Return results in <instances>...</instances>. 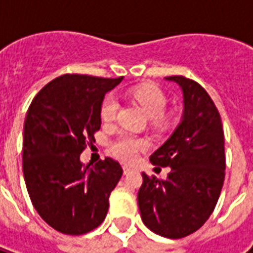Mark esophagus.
<instances>
[{
  "mask_svg": "<svg viewBox=\"0 0 253 253\" xmlns=\"http://www.w3.org/2000/svg\"><path fill=\"white\" fill-rule=\"evenodd\" d=\"M131 170H132V168L128 166H123V172H125V174H127V173H130Z\"/></svg>",
  "mask_w": 253,
  "mask_h": 253,
  "instance_id": "esophagus-1",
  "label": "esophagus"
}]
</instances>
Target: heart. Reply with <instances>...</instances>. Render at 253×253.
<instances>
[{
    "instance_id": "heart-1",
    "label": "heart",
    "mask_w": 253,
    "mask_h": 253,
    "mask_svg": "<svg viewBox=\"0 0 253 253\" xmlns=\"http://www.w3.org/2000/svg\"><path fill=\"white\" fill-rule=\"evenodd\" d=\"M132 98L143 107L146 114L150 118H158L164 113L167 106V98L164 93L154 84L139 85L130 90ZM118 111V101L113 95H107L101 105V118L105 122H111L115 118ZM147 147L144 139L136 138L134 135H121L113 144V154L125 163H132L138 158L139 151H143Z\"/></svg>"
}]
</instances>
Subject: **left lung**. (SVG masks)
Here are the masks:
<instances>
[{"instance_id": "left-lung-1", "label": "left lung", "mask_w": 253, "mask_h": 253, "mask_svg": "<svg viewBox=\"0 0 253 253\" xmlns=\"http://www.w3.org/2000/svg\"><path fill=\"white\" fill-rule=\"evenodd\" d=\"M166 80L181 87L184 110L172 135L150 160L170 172L166 180L143 173L138 205L151 231L181 239L202 227L218 202L226 169L224 134L218 109L204 87L182 76Z\"/></svg>"}]
</instances>
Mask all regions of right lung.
Wrapping results in <instances>:
<instances>
[{
    "label": "right lung",
    "instance_id": "obj_1",
    "mask_svg": "<svg viewBox=\"0 0 253 253\" xmlns=\"http://www.w3.org/2000/svg\"><path fill=\"white\" fill-rule=\"evenodd\" d=\"M118 79L63 75L30 105L23 128V176L34 208L56 231L83 235L102 223L123 169L110 158L83 164L86 142L101 127L105 94Z\"/></svg>",
    "mask_w": 253,
    "mask_h": 253
}]
</instances>
